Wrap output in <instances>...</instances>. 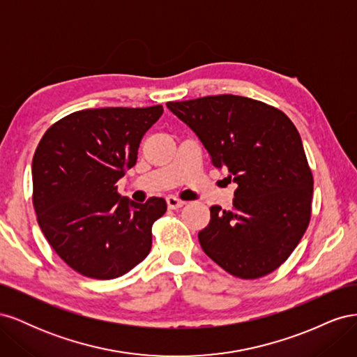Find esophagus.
Listing matches in <instances>:
<instances>
[{
    "mask_svg": "<svg viewBox=\"0 0 357 357\" xmlns=\"http://www.w3.org/2000/svg\"><path fill=\"white\" fill-rule=\"evenodd\" d=\"M167 204H168V208L177 210V208H180V207H183V205H185V201H181V199L176 198V197L169 195V197H167Z\"/></svg>",
    "mask_w": 357,
    "mask_h": 357,
    "instance_id": "obj_1",
    "label": "esophagus"
}]
</instances>
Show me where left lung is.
<instances>
[{
    "mask_svg": "<svg viewBox=\"0 0 357 357\" xmlns=\"http://www.w3.org/2000/svg\"><path fill=\"white\" fill-rule=\"evenodd\" d=\"M167 107L236 185L231 210L210 208V223L198 234L202 250L235 277L273 273L295 250L311 218L312 174L298 129L275 107L238 95Z\"/></svg>",
    "mask_w": 357,
    "mask_h": 357,
    "instance_id": "8db88e82",
    "label": "left lung"
}]
</instances>
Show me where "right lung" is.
I'll list each match as a JSON object with an SVG mask.
<instances>
[{"mask_svg":"<svg viewBox=\"0 0 357 357\" xmlns=\"http://www.w3.org/2000/svg\"><path fill=\"white\" fill-rule=\"evenodd\" d=\"M162 113V105L80 110L40 139L32 159L37 220L53 250L84 277H121L152 248L165 199L137 204L119 195L116 183L137 164L142 138Z\"/></svg>","mask_w":357,"mask_h":357,"instance_id":"add662e5","label":"right lung"}]
</instances>
